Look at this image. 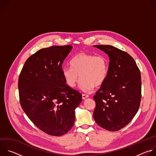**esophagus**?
Segmentation results:
<instances>
[{
	"mask_svg": "<svg viewBox=\"0 0 156 156\" xmlns=\"http://www.w3.org/2000/svg\"><path fill=\"white\" fill-rule=\"evenodd\" d=\"M88 97H89V96L87 95V94H82V98H83V99H86Z\"/></svg>",
	"mask_w": 156,
	"mask_h": 156,
	"instance_id": "34e87169",
	"label": "esophagus"
}]
</instances>
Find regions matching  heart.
I'll return each mask as SVG.
<instances>
[{"mask_svg":"<svg viewBox=\"0 0 156 156\" xmlns=\"http://www.w3.org/2000/svg\"><path fill=\"white\" fill-rule=\"evenodd\" d=\"M108 60L104 55L81 52L71 60V66L62 69V75L67 85L74 87L81 80L80 87L84 91H90L105 81L108 72ZM80 76V77L79 76Z\"/></svg>","mask_w":156,"mask_h":156,"instance_id":"b5f03b06","label":"heart"}]
</instances>
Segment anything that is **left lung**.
<instances>
[{
  "instance_id": "left-lung-1",
  "label": "left lung",
  "mask_w": 156,
  "mask_h": 156,
  "mask_svg": "<svg viewBox=\"0 0 156 156\" xmlns=\"http://www.w3.org/2000/svg\"><path fill=\"white\" fill-rule=\"evenodd\" d=\"M109 57L108 76L94 96L96 123L108 131L128 125L138 111L141 98L140 71L128 53L110 45L94 46Z\"/></svg>"
}]
</instances>
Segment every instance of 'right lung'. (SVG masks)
Segmentation results:
<instances>
[{
  "label": "right lung",
  "mask_w": 156,
  "mask_h": 156,
  "mask_svg": "<svg viewBox=\"0 0 156 156\" xmlns=\"http://www.w3.org/2000/svg\"><path fill=\"white\" fill-rule=\"evenodd\" d=\"M73 47L44 48L25 62L18 79L21 106L30 120L52 136H62L73 126L82 96L66 84L62 63Z\"/></svg>",
  "instance_id": "1"
}]
</instances>
